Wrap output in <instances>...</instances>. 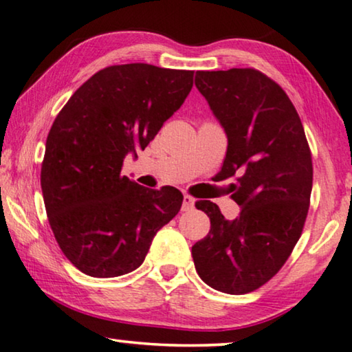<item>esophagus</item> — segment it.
I'll return each mask as SVG.
<instances>
[{
  "instance_id": "esophagus-1",
  "label": "esophagus",
  "mask_w": 352,
  "mask_h": 352,
  "mask_svg": "<svg viewBox=\"0 0 352 352\" xmlns=\"http://www.w3.org/2000/svg\"><path fill=\"white\" fill-rule=\"evenodd\" d=\"M192 207H194V197L190 196V194H185V196H183L182 210L183 212H188V210H191Z\"/></svg>"
}]
</instances>
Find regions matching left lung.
<instances>
[{"mask_svg": "<svg viewBox=\"0 0 352 352\" xmlns=\"http://www.w3.org/2000/svg\"><path fill=\"white\" fill-rule=\"evenodd\" d=\"M196 87L228 134L217 178H235L230 197L242 212L229 221L217 204L197 201L210 232L191 253L204 283L240 296L274 278L300 239L313 186L311 150L289 96L261 71H197Z\"/></svg>", "mask_w": 352, "mask_h": 352, "instance_id": "8db88e82", "label": "left lung"}]
</instances>
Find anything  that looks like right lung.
<instances>
[{
  "mask_svg": "<svg viewBox=\"0 0 352 352\" xmlns=\"http://www.w3.org/2000/svg\"><path fill=\"white\" fill-rule=\"evenodd\" d=\"M192 76L145 63L104 67L56 115L41 188L56 242L82 274L112 278L135 270L180 210V191L140 186L122 175V166L180 109Z\"/></svg>",
  "mask_w": 352,
  "mask_h": 352,
  "instance_id": "add662e5",
  "label": "right lung"
}]
</instances>
